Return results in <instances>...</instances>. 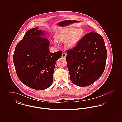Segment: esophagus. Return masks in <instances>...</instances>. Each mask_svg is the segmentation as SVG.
I'll return each mask as SVG.
<instances>
[{
    "instance_id": "34e87169",
    "label": "esophagus",
    "mask_w": 122,
    "mask_h": 122,
    "mask_svg": "<svg viewBox=\"0 0 122 122\" xmlns=\"http://www.w3.org/2000/svg\"><path fill=\"white\" fill-rule=\"evenodd\" d=\"M66 56H67L66 53L64 52V53H63V54L62 55V58H66Z\"/></svg>"
}]
</instances>
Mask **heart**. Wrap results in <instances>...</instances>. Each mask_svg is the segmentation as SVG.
<instances>
[{
    "label": "heart",
    "mask_w": 122,
    "mask_h": 122,
    "mask_svg": "<svg viewBox=\"0 0 122 122\" xmlns=\"http://www.w3.org/2000/svg\"><path fill=\"white\" fill-rule=\"evenodd\" d=\"M84 34L82 29L70 28L59 30L56 35V39L58 42H65V46L69 48H73L76 46L81 40ZM54 45L57 44V41L54 40Z\"/></svg>",
    "instance_id": "heart-1"
}]
</instances>
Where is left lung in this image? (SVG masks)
I'll return each instance as SVG.
<instances>
[{
	"instance_id": "8db88e82",
	"label": "left lung",
	"mask_w": 122,
	"mask_h": 122,
	"mask_svg": "<svg viewBox=\"0 0 122 122\" xmlns=\"http://www.w3.org/2000/svg\"><path fill=\"white\" fill-rule=\"evenodd\" d=\"M67 53L66 60L70 79L76 86H88L104 72L107 51L103 38L98 33H88Z\"/></svg>"
}]
</instances>
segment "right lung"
I'll list each match as a JSON object with an SVG mask.
<instances>
[{"mask_svg":"<svg viewBox=\"0 0 122 122\" xmlns=\"http://www.w3.org/2000/svg\"><path fill=\"white\" fill-rule=\"evenodd\" d=\"M38 27L28 30L15 47L13 62L19 80L30 88L43 90L52 83L56 61L62 52H50L49 41Z\"/></svg>","mask_w":122,"mask_h":122,"instance_id":"obj_1","label":"right lung"}]
</instances>
